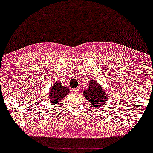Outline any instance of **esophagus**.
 Wrapping results in <instances>:
<instances>
[{"label":"esophagus","instance_id":"1","mask_svg":"<svg viewBox=\"0 0 153 153\" xmlns=\"http://www.w3.org/2000/svg\"><path fill=\"white\" fill-rule=\"evenodd\" d=\"M73 91L74 92L75 94H78L79 93V88H76L73 89Z\"/></svg>","mask_w":153,"mask_h":153}]
</instances>
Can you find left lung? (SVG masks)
<instances>
[{
	"instance_id": "8db88e82",
	"label": "left lung",
	"mask_w": 153,
	"mask_h": 153,
	"mask_svg": "<svg viewBox=\"0 0 153 153\" xmlns=\"http://www.w3.org/2000/svg\"><path fill=\"white\" fill-rule=\"evenodd\" d=\"M88 89L83 91L84 96L95 108H99L107 102L105 91L96 81H90Z\"/></svg>"
}]
</instances>
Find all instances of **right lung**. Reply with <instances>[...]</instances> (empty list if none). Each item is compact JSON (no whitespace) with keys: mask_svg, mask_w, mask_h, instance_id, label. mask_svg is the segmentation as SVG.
<instances>
[{"mask_svg":"<svg viewBox=\"0 0 153 153\" xmlns=\"http://www.w3.org/2000/svg\"><path fill=\"white\" fill-rule=\"evenodd\" d=\"M69 93L68 87L62 86L59 82L53 85L49 94V102L51 104H57Z\"/></svg>","mask_w":153,"mask_h":153,"instance_id":"add662e5","label":"right lung"}]
</instances>
